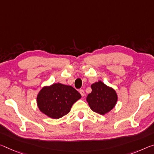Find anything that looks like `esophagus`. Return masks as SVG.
<instances>
[{"label": "esophagus", "instance_id": "34e87169", "mask_svg": "<svg viewBox=\"0 0 154 154\" xmlns=\"http://www.w3.org/2000/svg\"><path fill=\"white\" fill-rule=\"evenodd\" d=\"M79 92V93L81 94V95H82V97H84V94H85V92H84V90L80 89Z\"/></svg>", "mask_w": 154, "mask_h": 154}]
</instances>
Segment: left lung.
Instances as JSON below:
<instances>
[{"mask_svg":"<svg viewBox=\"0 0 154 154\" xmlns=\"http://www.w3.org/2000/svg\"><path fill=\"white\" fill-rule=\"evenodd\" d=\"M91 88L86 100L92 111L103 115L113 109L117 101L115 90L100 81L92 84Z\"/></svg>","mask_w":154,"mask_h":154,"instance_id":"left-lung-1","label":"left lung"}]
</instances>
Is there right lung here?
<instances>
[{
	"label": "right lung",
	"instance_id": "obj_1",
	"mask_svg": "<svg viewBox=\"0 0 154 154\" xmlns=\"http://www.w3.org/2000/svg\"><path fill=\"white\" fill-rule=\"evenodd\" d=\"M81 97L73 87L57 83L44 87L38 95L37 103L41 112L57 119L67 114L73 103Z\"/></svg>",
	"mask_w": 154,
	"mask_h": 154
}]
</instances>
